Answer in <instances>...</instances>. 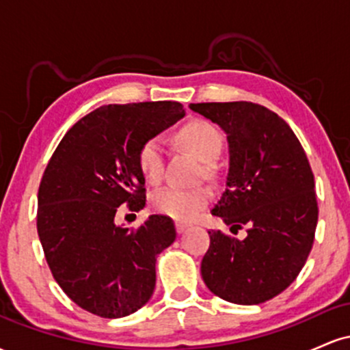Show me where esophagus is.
<instances>
[{
  "label": "esophagus",
  "mask_w": 350,
  "mask_h": 350,
  "mask_svg": "<svg viewBox=\"0 0 350 350\" xmlns=\"http://www.w3.org/2000/svg\"><path fill=\"white\" fill-rule=\"evenodd\" d=\"M187 228H189L187 224H184V222H176V230H178V234H184V232H186Z\"/></svg>",
  "instance_id": "esophagus-1"
}]
</instances>
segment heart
<instances>
[{
	"mask_svg": "<svg viewBox=\"0 0 350 350\" xmlns=\"http://www.w3.org/2000/svg\"><path fill=\"white\" fill-rule=\"evenodd\" d=\"M178 142L196 154L202 163H212L219 158L224 148V138L212 123L192 120L178 131ZM138 166L143 178L156 184L163 176L164 148L159 138L146 139L138 151ZM211 192L206 187L184 189L166 186L151 196V206L156 212L178 220H189L207 206Z\"/></svg>",
	"mask_w": 350,
	"mask_h": 350,
	"instance_id": "obj_1",
	"label": "heart"
}]
</instances>
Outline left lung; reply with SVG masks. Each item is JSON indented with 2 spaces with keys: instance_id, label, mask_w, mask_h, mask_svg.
I'll list each match as a JSON object with an SVG mask.
<instances>
[{
  "instance_id": "obj_1",
  "label": "left lung",
  "mask_w": 350,
  "mask_h": 350,
  "mask_svg": "<svg viewBox=\"0 0 350 350\" xmlns=\"http://www.w3.org/2000/svg\"><path fill=\"white\" fill-rule=\"evenodd\" d=\"M192 111L227 135V187L212 215L243 240L208 232L200 263L204 283L219 298L260 304L275 298L299 275L314 242V176L290 124L252 102L191 103Z\"/></svg>"
}]
</instances>
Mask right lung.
Returning a JSON list of instances; mask_svg holds the SVG:
<instances>
[{
  "label": "right lung",
  "instance_id": "obj_1",
  "mask_svg": "<svg viewBox=\"0 0 350 350\" xmlns=\"http://www.w3.org/2000/svg\"><path fill=\"white\" fill-rule=\"evenodd\" d=\"M186 115L179 102L105 105L67 131L44 171L38 234L59 286L100 317L133 314L151 298L156 256L176 240L174 222L150 215L116 226L120 206L146 204L139 146Z\"/></svg>",
  "mask_w": 350,
  "mask_h": 350
}]
</instances>
